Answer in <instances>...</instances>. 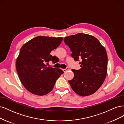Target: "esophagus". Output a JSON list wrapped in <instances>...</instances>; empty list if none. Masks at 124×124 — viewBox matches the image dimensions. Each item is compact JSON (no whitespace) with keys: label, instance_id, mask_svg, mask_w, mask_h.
<instances>
[{"label":"esophagus","instance_id":"obj_1","mask_svg":"<svg viewBox=\"0 0 124 124\" xmlns=\"http://www.w3.org/2000/svg\"><path fill=\"white\" fill-rule=\"evenodd\" d=\"M68 70H69V67H66V69H63V70L64 72H66V71H67Z\"/></svg>","mask_w":124,"mask_h":124}]
</instances>
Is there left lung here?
<instances>
[{
    "instance_id": "obj_1",
    "label": "left lung",
    "mask_w": 124,
    "mask_h": 124,
    "mask_svg": "<svg viewBox=\"0 0 124 124\" xmlns=\"http://www.w3.org/2000/svg\"><path fill=\"white\" fill-rule=\"evenodd\" d=\"M76 61H80L81 69H72L74 76L69 80L71 89L81 96L95 93L101 86L107 74L106 50L92 35L79 33L64 39Z\"/></svg>"
}]
</instances>
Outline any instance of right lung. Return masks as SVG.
<instances>
[{"instance_id": "right-lung-1", "label": "right lung", "mask_w": 124, "mask_h": 124, "mask_svg": "<svg viewBox=\"0 0 124 124\" xmlns=\"http://www.w3.org/2000/svg\"><path fill=\"white\" fill-rule=\"evenodd\" d=\"M63 38L38 36L24 44L16 61V67L22 85L29 92L45 95L53 89L63 71L47 66L49 61L55 63L50 52L60 45Z\"/></svg>"}]
</instances>
